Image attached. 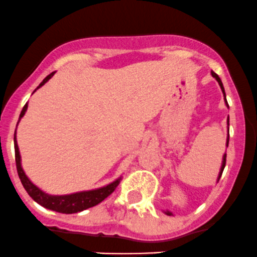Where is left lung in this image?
Wrapping results in <instances>:
<instances>
[{
    "label": "left lung",
    "instance_id": "left-lung-1",
    "mask_svg": "<svg viewBox=\"0 0 257 257\" xmlns=\"http://www.w3.org/2000/svg\"><path fill=\"white\" fill-rule=\"evenodd\" d=\"M211 74H212V77H213V78H216V81L218 82V84H219V87H220V89H222V93H223V96H224V101H225V105H227V107L229 109V105H228V101H227V98H225V92H224V87H223V83H222V81H220V78H219V76H218L217 73H214L213 71H212L211 72ZM227 123H228V136H227V143H225V145H227V147H228V143H229V116H228V120H227ZM225 158H227V153H224L223 154V158H222V165H220V169H219V174H218V178H217V181H219V179H220V176H222V173H223V170H224V167H225ZM164 213L167 214V216H173V213L170 211H164Z\"/></svg>",
    "mask_w": 257,
    "mask_h": 257
}]
</instances>
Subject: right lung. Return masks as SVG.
<instances>
[{"instance_id":"add662e5","label":"right lung","mask_w":257,"mask_h":257,"mask_svg":"<svg viewBox=\"0 0 257 257\" xmlns=\"http://www.w3.org/2000/svg\"><path fill=\"white\" fill-rule=\"evenodd\" d=\"M54 74L55 72H52L49 74V76H46L45 78L43 79V82L38 85L37 89H39L40 87H43V85L45 84L46 82L54 76ZM37 89H35L34 92H37ZM27 109H28V103H27L23 109H22L18 122L21 121V118L24 116ZM16 131H17V128H16ZM15 152H16V165H17V172H18L19 179H21L22 184H23L24 189H26V191L28 192V195L35 201V202L39 203L40 206L45 207V208L48 209H51V211L60 212V213H66V214L77 213V212H82L84 211V209L90 208V207L96 206L98 203H100L101 201L105 200L110 194L114 192V190L116 189V186L121 180V176H120V178H117L116 180H114L112 183L107 184L103 187H98V189L87 190V191H78V192H73V194H67V195H50L48 194V192L43 191V190L39 189L35 184H33L28 176L26 175V173H24L23 168H22V158H21V153H19L16 132H15Z\"/></svg>"}]
</instances>
